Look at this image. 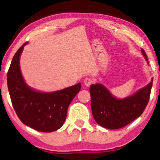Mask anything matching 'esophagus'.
Masks as SVG:
<instances>
[{
  "mask_svg": "<svg viewBox=\"0 0 160 160\" xmlns=\"http://www.w3.org/2000/svg\"><path fill=\"white\" fill-rule=\"evenodd\" d=\"M93 83V80L90 78H87L84 80V84L87 87H89Z\"/></svg>",
  "mask_w": 160,
  "mask_h": 160,
  "instance_id": "obj_1",
  "label": "esophagus"
}]
</instances>
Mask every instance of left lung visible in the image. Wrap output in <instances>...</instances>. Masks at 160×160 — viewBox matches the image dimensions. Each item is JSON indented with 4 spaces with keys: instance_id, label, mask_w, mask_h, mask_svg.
Wrapping results in <instances>:
<instances>
[{
    "instance_id": "8db88e82",
    "label": "left lung",
    "mask_w": 160,
    "mask_h": 160,
    "mask_svg": "<svg viewBox=\"0 0 160 160\" xmlns=\"http://www.w3.org/2000/svg\"><path fill=\"white\" fill-rule=\"evenodd\" d=\"M146 60L147 56L141 49ZM149 84L124 99H117L101 84H92L89 88L92 116L99 125L116 130L128 125L143 113L150 98L152 87Z\"/></svg>"
}]
</instances>
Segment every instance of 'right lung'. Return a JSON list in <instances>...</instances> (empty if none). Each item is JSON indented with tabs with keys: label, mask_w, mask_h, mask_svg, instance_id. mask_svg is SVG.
I'll return each mask as SVG.
<instances>
[{
	"label": "right lung",
	"mask_w": 160,
	"mask_h": 160,
	"mask_svg": "<svg viewBox=\"0 0 160 160\" xmlns=\"http://www.w3.org/2000/svg\"><path fill=\"white\" fill-rule=\"evenodd\" d=\"M26 43L15 53L7 73L12 106L23 124L40 132H53L64 124L68 108L80 91L81 83L49 93L35 91L28 87L19 68V58Z\"/></svg>",
	"instance_id": "obj_1"
}]
</instances>
